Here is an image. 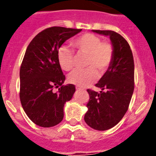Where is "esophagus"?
<instances>
[{
	"label": "esophagus",
	"mask_w": 156,
	"mask_h": 156,
	"mask_svg": "<svg viewBox=\"0 0 156 156\" xmlns=\"http://www.w3.org/2000/svg\"><path fill=\"white\" fill-rule=\"evenodd\" d=\"M82 90L81 88H80L79 87H76V90H78V91H79V90Z\"/></svg>",
	"instance_id": "34e87169"
}]
</instances>
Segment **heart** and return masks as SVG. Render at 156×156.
I'll use <instances>...</instances> for the list:
<instances>
[{
    "label": "heart",
    "mask_w": 156,
    "mask_h": 156,
    "mask_svg": "<svg viewBox=\"0 0 156 156\" xmlns=\"http://www.w3.org/2000/svg\"><path fill=\"white\" fill-rule=\"evenodd\" d=\"M72 44L78 54L88 56L84 70L76 69L68 76L69 83L80 87H86L97 80L99 71L105 73L111 66L114 58V48L110 42L102 41L98 36L93 34H85L73 41ZM58 61L61 68L69 71L73 67V52L62 46L58 51Z\"/></svg>",
    "instance_id": "heart-1"
}]
</instances>
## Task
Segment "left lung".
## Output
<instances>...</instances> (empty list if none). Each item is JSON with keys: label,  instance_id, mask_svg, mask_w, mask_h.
<instances>
[{"label": "left lung", "instance_id": "left-lung-1", "mask_svg": "<svg viewBox=\"0 0 156 156\" xmlns=\"http://www.w3.org/2000/svg\"><path fill=\"white\" fill-rule=\"evenodd\" d=\"M108 36L114 48V58L105 73L95 84L96 92L88 89L90 99L84 115L87 124L97 130L113 127L122 119L129 107L134 89V62L127 41L111 30H92Z\"/></svg>", "mask_w": 156, "mask_h": 156}]
</instances>
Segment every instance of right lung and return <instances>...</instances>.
I'll return each instance as SVG.
<instances>
[{
    "label": "right lung",
    "mask_w": 156,
    "mask_h": 156,
    "mask_svg": "<svg viewBox=\"0 0 156 156\" xmlns=\"http://www.w3.org/2000/svg\"><path fill=\"white\" fill-rule=\"evenodd\" d=\"M81 29L53 27L43 30L30 43L20 68V101L30 120L42 127L61 122L64 105L76 91L73 84L62 85L66 80L58 61L63 43ZM59 91H52L58 87Z\"/></svg>",
    "instance_id": "right-lung-1"
}]
</instances>
